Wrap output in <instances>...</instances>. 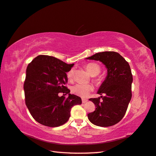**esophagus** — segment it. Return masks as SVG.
Segmentation results:
<instances>
[{
    "instance_id": "obj_1",
    "label": "esophagus",
    "mask_w": 156,
    "mask_h": 156,
    "mask_svg": "<svg viewBox=\"0 0 156 156\" xmlns=\"http://www.w3.org/2000/svg\"><path fill=\"white\" fill-rule=\"evenodd\" d=\"M88 101L87 99H82V103H86Z\"/></svg>"
}]
</instances>
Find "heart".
<instances>
[{"instance_id": "heart-1", "label": "heart", "mask_w": 156, "mask_h": 156, "mask_svg": "<svg viewBox=\"0 0 156 156\" xmlns=\"http://www.w3.org/2000/svg\"><path fill=\"white\" fill-rule=\"evenodd\" d=\"M85 68L87 70L89 74L93 77V80L95 83L99 84L101 83V78L99 76H97L99 75L101 72V67L98 64L95 63H88L85 65ZM74 71L73 69L69 70L67 73V77L69 81H72L73 79ZM93 91V87L91 85L86 84H77L71 87V92L73 94L81 97V98H87L89 94L91 91Z\"/></svg>"}]
</instances>
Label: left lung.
Returning <instances> with one entry per match:
<instances>
[{
	"label": "left lung",
	"mask_w": 156,
	"mask_h": 156,
	"mask_svg": "<svg viewBox=\"0 0 156 156\" xmlns=\"http://www.w3.org/2000/svg\"><path fill=\"white\" fill-rule=\"evenodd\" d=\"M87 58L100 61L107 68V77L98 92L105 96L89 99L96 108L87 114L88 119L98 126H114L125 115L132 96L133 77L129 65L122 55L114 51L101 52ZM101 98L102 100L100 101Z\"/></svg>",
	"instance_id": "8db88e82"
}]
</instances>
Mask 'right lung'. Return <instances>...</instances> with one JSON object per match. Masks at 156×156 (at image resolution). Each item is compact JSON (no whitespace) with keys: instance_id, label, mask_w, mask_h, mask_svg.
Listing matches in <instances>:
<instances>
[{"instance_id":"add662e5","label":"right lung","mask_w":156,"mask_h":156,"mask_svg":"<svg viewBox=\"0 0 156 156\" xmlns=\"http://www.w3.org/2000/svg\"><path fill=\"white\" fill-rule=\"evenodd\" d=\"M73 65L44 55L29 64L24 83L25 103L37 122L51 127L61 126L69 120L72 107L81 104V98L70 94L65 86L67 73ZM59 92L69 93L68 98L59 97Z\"/></svg>"}]
</instances>
